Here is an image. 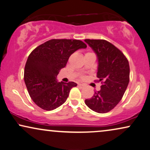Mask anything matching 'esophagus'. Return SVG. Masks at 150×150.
Instances as JSON below:
<instances>
[{
    "mask_svg": "<svg viewBox=\"0 0 150 150\" xmlns=\"http://www.w3.org/2000/svg\"><path fill=\"white\" fill-rule=\"evenodd\" d=\"M78 86H79V87L82 88V87L84 86V84H83V83H78Z\"/></svg>",
    "mask_w": 150,
    "mask_h": 150,
    "instance_id": "1",
    "label": "esophagus"
}]
</instances>
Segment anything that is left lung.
Returning <instances> with one entry per match:
<instances>
[{"instance_id":"obj_1","label":"left lung","mask_w":150,"mask_h":150,"mask_svg":"<svg viewBox=\"0 0 150 150\" xmlns=\"http://www.w3.org/2000/svg\"><path fill=\"white\" fill-rule=\"evenodd\" d=\"M84 41L97 55V77L102 83L100 91H95L85 103L96 112L106 113L118 104L126 91L129 81L128 60L120 50L105 40Z\"/></svg>"}]
</instances>
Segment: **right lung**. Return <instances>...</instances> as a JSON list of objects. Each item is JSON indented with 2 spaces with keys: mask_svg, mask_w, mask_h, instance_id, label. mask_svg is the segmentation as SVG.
<instances>
[{
  "mask_svg": "<svg viewBox=\"0 0 150 150\" xmlns=\"http://www.w3.org/2000/svg\"><path fill=\"white\" fill-rule=\"evenodd\" d=\"M86 47L79 40L52 39L30 53L25 64L24 80L30 97L38 106L53 110L67 101L70 91L77 83L58 82L57 75L66 67L71 54Z\"/></svg>",
  "mask_w": 150,
  "mask_h": 150,
  "instance_id": "obj_1",
  "label": "right lung"
}]
</instances>
